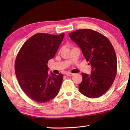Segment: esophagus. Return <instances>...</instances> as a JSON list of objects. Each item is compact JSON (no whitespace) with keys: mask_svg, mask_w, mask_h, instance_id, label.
<instances>
[{"mask_svg":"<svg viewBox=\"0 0 130 130\" xmlns=\"http://www.w3.org/2000/svg\"><path fill=\"white\" fill-rule=\"evenodd\" d=\"M65 74L66 75H67V76H73L74 75V74L73 73H70V72H67V73H65Z\"/></svg>","mask_w":130,"mask_h":130,"instance_id":"esophagus-1","label":"esophagus"}]
</instances>
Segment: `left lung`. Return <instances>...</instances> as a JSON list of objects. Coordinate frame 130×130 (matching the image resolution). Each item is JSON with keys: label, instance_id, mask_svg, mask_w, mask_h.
<instances>
[{"label": "left lung", "instance_id": "8db88e82", "mask_svg": "<svg viewBox=\"0 0 130 130\" xmlns=\"http://www.w3.org/2000/svg\"><path fill=\"white\" fill-rule=\"evenodd\" d=\"M92 67L90 75L82 73L78 85L84 95L90 98L104 94L113 83L117 73V59L112 45L106 37L91 29H80L69 34Z\"/></svg>", "mask_w": 130, "mask_h": 130}]
</instances>
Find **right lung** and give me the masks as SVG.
Segmentation results:
<instances>
[{
  "label": "right lung",
  "instance_id": "obj_1",
  "mask_svg": "<svg viewBox=\"0 0 130 130\" xmlns=\"http://www.w3.org/2000/svg\"><path fill=\"white\" fill-rule=\"evenodd\" d=\"M64 33H37L21 48L15 63V71L22 89L36 102H49L60 91L63 74L48 72V61L56 54Z\"/></svg>",
  "mask_w": 130,
  "mask_h": 130
}]
</instances>
